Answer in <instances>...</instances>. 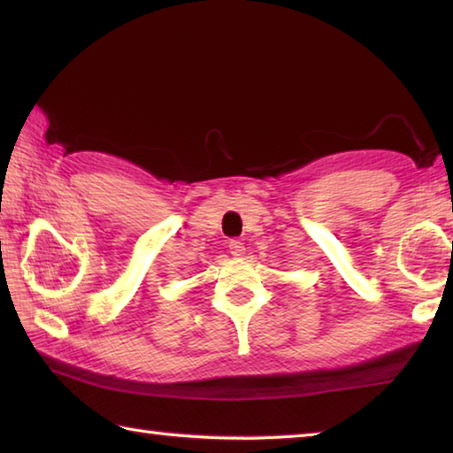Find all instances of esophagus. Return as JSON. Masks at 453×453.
Segmentation results:
<instances>
[{
    "label": "esophagus",
    "mask_w": 453,
    "mask_h": 453,
    "mask_svg": "<svg viewBox=\"0 0 453 453\" xmlns=\"http://www.w3.org/2000/svg\"><path fill=\"white\" fill-rule=\"evenodd\" d=\"M243 251H245V245L240 240H229V254L240 257L243 256Z\"/></svg>",
    "instance_id": "34e87169"
}]
</instances>
